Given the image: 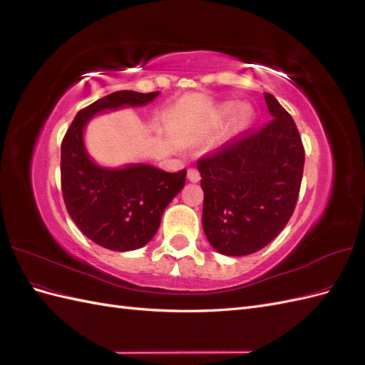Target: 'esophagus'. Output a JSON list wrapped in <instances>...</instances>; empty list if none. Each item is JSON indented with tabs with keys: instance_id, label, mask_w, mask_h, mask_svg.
Here are the masks:
<instances>
[{
	"instance_id": "obj_1",
	"label": "esophagus",
	"mask_w": 365,
	"mask_h": 365,
	"mask_svg": "<svg viewBox=\"0 0 365 365\" xmlns=\"http://www.w3.org/2000/svg\"><path fill=\"white\" fill-rule=\"evenodd\" d=\"M187 178H189V181H192V182H197V181L201 180L200 170L195 169V168H190L189 172H187Z\"/></svg>"
}]
</instances>
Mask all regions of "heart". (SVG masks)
Masks as SVG:
<instances>
[{"label": "heart", "mask_w": 365, "mask_h": 365, "mask_svg": "<svg viewBox=\"0 0 365 365\" xmlns=\"http://www.w3.org/2000/svg\"><path fill=\"white\" fill-rule=\"evenodd\" d=\"M230 113H231V106H230V105L224 106V109H222V114H224V115H228ZM251 118H252V111H251V108H250V106H240V109L237 111V115H236L237 125H239V126H245V125H248V123H250Z\"/></svg>", "instance_id": "1"}]
</instances>
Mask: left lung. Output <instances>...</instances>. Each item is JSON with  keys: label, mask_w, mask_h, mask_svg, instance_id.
Segmentation results:
<instances>
[{"label": "left lung", "mask_w": 365, "mask_h": 365, "mask_svg": "<svg viewBox=\"0 0 365 365\" xmlns=\"http://www.w3.org/2000/svg\"><path fill=\"white\" fill-rule=\"evenodd\" d=\"M271 120L247 129L197 160L204 190L202 228L225 256H247L277 236L297 205L304 148L295 121L264 93Z\"/></svg>", "instance_id": "obj_1"}]
</instances>
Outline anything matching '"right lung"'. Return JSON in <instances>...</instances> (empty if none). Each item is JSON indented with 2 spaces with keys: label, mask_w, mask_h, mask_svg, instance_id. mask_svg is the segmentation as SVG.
Here are the masks:
<instances>
[{
  "label": "right lung",
  "mask_w": 365,
  "mask_h": 365,
  "mask_svg": "<svg viewBox=\"0 0 365 365\" xmlns=\"http://www.w3.org/2000/svg\"><path fill=\"white\" fill-rule=\"evenodd\" d=\"M155 93L115 91L76 114L61 145V185L67 212L82 233L108 250L130 251L155 236L165 207L181 192L187 170L148 164L103 169L86 155L82 132L93 115L123 105L140 106Z\"/></svg>",
  "instance_id": "add662e5"
}]
</instances>
